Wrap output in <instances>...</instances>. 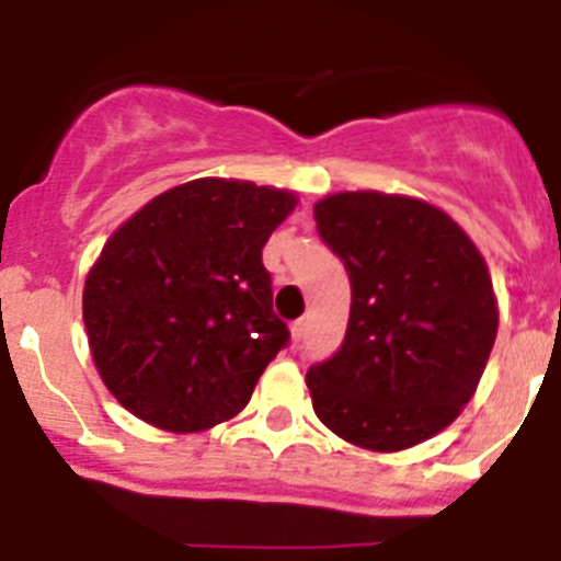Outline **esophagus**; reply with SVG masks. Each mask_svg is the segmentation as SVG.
Returning <instances> with one entry per match:
<instances>
[{"mask_svg":"<svg viewBox=\"0 0 561 561\" xmlns=\"http://www.w3.org/2000/svg\"><path fill=\"white\" fill-rule=\"evenodd\" d=\"M305 330H308V321H305V319H296L294 324H290V339L301 341V335H305Z\"/></svg>","mask_w":561,"mask_h":561,"instance_id":"esophagus-1","label":"esophagus"}]
</instances>
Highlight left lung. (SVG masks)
<instances>
[{"mask_svg": "<svg viewBox=\"0 0 561 561\" xmlns=\"http://www.w3.org/2000/svg\"><path fill=\"white\" fill-rule=\"evenodd\" d=\"M313 214L353 287L344 344L305 375L316 415L362 449H412L483 378L500 324L489 265L449 214L407 194H328Z\"/></svg>", "mask_w": 561, "mask_h": 561, "instance_id": "left-lung-1", "label": "left lung"}]
</instances>
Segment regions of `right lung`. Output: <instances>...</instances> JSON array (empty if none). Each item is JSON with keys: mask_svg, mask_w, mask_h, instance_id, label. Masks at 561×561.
<instances>
[{"mask_svg": "<svg viewBox=\"0 0 561 561\" xmlns=\"http://www.w3.org/2000/svg\"><path fill=\"white\" fill-rule=\"evenodd\" d=\"M296 203L287 188L199 178L115 228L87 274L84 328L121 407L178 435L240 415L290 335L262 248Z\"/></svg>", "mask_w": 561, "mask_h": 561, "instance_id": "1", "label": "right lung"}]
</instances>
